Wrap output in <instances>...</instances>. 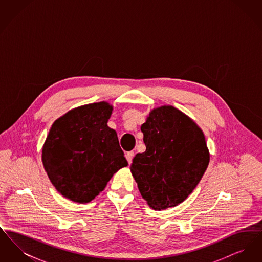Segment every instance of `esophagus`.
Here are the masks:
<instances>
[{
  "instance_id": "esophagus-1",
  "label": "esophagus",
  "mask_w": 262,
  "mask_h": 262,
  "mask_svg": "<svg viewBox=\"0 0 262 262\" xmlns=\"http://www.w3.org/2000/svg\"><path fill=\"white\" fill-rule=\"evenodd\" d=\"M134 156H135V153H134L133 151L127 152V153L125 154V158H126V160H127V163H128V164H130V163H132Z\"/></svg>"
}]
</instances>
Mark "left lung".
I'll use <instances>...</instances> for the list:
<instances>
[{"instance_id":"left-lung-1","label":"left lung","mask_w":262,"mask_h":262,"mask_svg":"<svg viewBox=\"0 0 262 262\" xmlns=\"http://www.w3.org/2000/svg\"><path fill=\"white\" fill-rule=\"evenodd\" d=\"M140 129L146 150L130 165L139 192L154 210L174 207L187 200L208 167L204 134L171 105L152 109Z\"/></svg>"}]
</instances>
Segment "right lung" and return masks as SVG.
I'll return each instance as SVG.
<instances>
[{
    "label": "right lung",
    "instance_id": "1",
    "mask_svg": "<svg viewBox=\"0 0 262 262\" xmlns=\"http://www.w3.org/2000/svg\"><path fill=\"white\" fill-rule=\"evenodd\" d=\"M112 111L106 101L88 104L70 110L51 126L42 163L63 198L88 203L127 166L117 133L107 125Z\"/></svg>",
    "mask_w": 262,
    "mask_h": 262
}]
</instances>
